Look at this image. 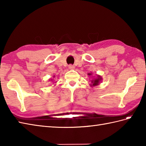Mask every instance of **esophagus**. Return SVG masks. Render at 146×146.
<instances>
[{"label": "esophagus", "mask_w": 146, "mask_h": 146, "mask_svg": "<svg viewBox=\"0 0 146 146\" xmlns=\"http://www.w3.org/2000/svg\"><path fill=\"white\" fill-rule=\"evenodd\" d=\"M68 68H69L70 70H74V69H75V66H74L73 65H72V64H70L69 66H68Z\"/></svg>", "instance_id": "1"}]
</instances>
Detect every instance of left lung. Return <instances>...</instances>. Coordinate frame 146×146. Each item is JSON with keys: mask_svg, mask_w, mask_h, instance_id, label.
<instances>
[{"mask_svg": "<svg viewBox=\"0 0 146 146\" xmlns=\"http://www.w3.org/2000/svg\"><path fill=\"white\" fill-rule=\"evenodd\" d=\"M88 75L90 76L91 77V83L90 84V86H95L99 85V84L101 83L102 80V77L99 75H97L96 76H92V73H88Z\"/></svg>", "mask_w": 146, "mask_h": 146, "instance_id": "obj_1", "label": "left lung"}]
</instances>
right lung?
<instances>
[{
    "label": "right lung",
    "instance_id": "right-lung-1",
    "mask_svg": "<svg viewBox=\"0 0 146 146\" xmlns=\"http://www.w3.org/2000/svg\"><path fill=\"white\" fill-rule=\"evenodd\" d=\"M53 77H54V76ZM49 81H51V82H52V79H51V80H49ZM55 83H56V82Z\"/></svg>",
    "mask_w": 146,
    "mask_h": 146
}]
</instances>
